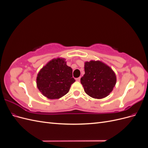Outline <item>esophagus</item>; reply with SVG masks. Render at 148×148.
Listing matches in <instances>:
<instances>
[{
	"label": "esophagus",
	"mask_w": 148,
	"mask_h": 148,
	"mask_svg": "<svg viewBox=\"0 0 148 148\" xmlns=\"http://www.w3.org/2000/svg\"><path fill=\"white\" fill-rule=\"evenodd\" d=\"M80 79H81V77L77 78H76L75 79H76V81H77V82H79L80 81Z\"/></svg>",
	"instance_id": "esophagus-1"
}]
</instances>
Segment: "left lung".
I'll use <instances>...</instances> for the list:
<instances>
[{"mask_svg":"<svg viewBox=\"0 0 148 148\" xmlns=\"http://www.w3.org/2000/svg\"><path fill=\"white\" fill-rule=\"evenodd\" d=\"M84 72L81 83L88 96L102 99L112 91L117 78L110 66L99 60H91L84 63Z\"/></svg>","mask_w":148,"mask_h":148,"instance_id":"obj_1","label":"left lung"}]
</instances>
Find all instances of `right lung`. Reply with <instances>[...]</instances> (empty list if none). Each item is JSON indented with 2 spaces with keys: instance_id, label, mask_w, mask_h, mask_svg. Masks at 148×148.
<instances>
[{
  "instance_id": "add662e5",
  "label": "right lung",
  "mask_w": 148,
  "mask_h": 148,
  "mask_svg": "<svg viewBox=\"0 0 148 148\" xmlns=\"http://www.w3.org/2000/svg\"><path fill=\"white\" fill-rule=\"evenodd\" d=\"M75 82L72 69L62 58L49 61L39 71L36 78L39 90L50 99H59L65 95Z\"/></svg>"
}]
</instances>
